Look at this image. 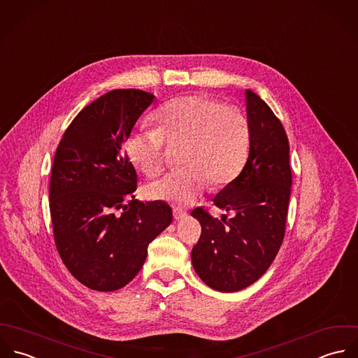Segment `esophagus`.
Segmentation results:
<instances>
[{"instance_id":"obj_1","label":"esophagus","mask_w":358,"mask_h":358,"mask_svg":"<svg viewBox=\"0 0 358 358\" xmlns=\"http://www.w3.org/2000/svg\"><path fill=\"white\" fill-rule=\"evenodd\" d=\"M186 217H187V213H186V211H182V210H178V208L173 210V218H175L176 221H182V220H185Z\"/></svg>"}]
</instances>
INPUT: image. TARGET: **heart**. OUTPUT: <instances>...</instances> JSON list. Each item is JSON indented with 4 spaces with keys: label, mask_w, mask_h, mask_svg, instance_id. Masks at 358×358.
Here are the masks:
<instances>
[{
    "label": "heart",
    "mask_w": 358,
    "mask_h": 358,
    "mask_svg": "<svg viewBox=\"0 0 358 358\" xmlns=\"http://www.w3.org/2000/svg\"><path fill=\"white\" fill-rule=\"evenodd\" d=\"M158 127L136 129L126 138V154L145 175H157L165 164L166 143L182 145L185 166L151 182L147 196L178 207L192 204L207 187H222L238 178L250 147L244 113L207 96H183L161 107Z\"/></svg>",
    "instance_id": "1"
}]
</instances>
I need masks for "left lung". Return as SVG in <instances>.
<instances>
[{"label":"left lung","mask_w":358,"mask_h":358,"mask_svg":"<svg viewBox=\"0 0 358 358\" xmlns=\"http://www.w3.org/2000/svg\"><path fill=\"white\" fill-rule=\"evenodd\" d=\"M250 127L248 159L238 178L214 199V206L235 217L214 218L199 207L192 215L201 236L192 262L210 287L238 292L258 280L275 259L285 236L292 187L289 140L268 104L245 90Z\"/></svg>","instance_id":"8db88e82"}]
</instances>
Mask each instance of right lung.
<instances>
[{
  "label": "right lung",
  "instance_id": "1",
  "mask_svg": "<svg viewBox=\"0 0 358 358\" xmlns=\"http://www.w3.org/2000/svg\"><path fill=\"white\" fill-rule=\"evenodd\" d=\"M152 100L137 89L101 96L71 122L55 151L50 180L55 245L69 272L93 290L126 286L141 269L148 244L172 222L166 203L134 199L137 175L124 150Z\"/></svg>",
  "mask_w": 358,
  "mask_h": 358
}]
</instances>
